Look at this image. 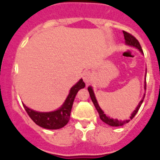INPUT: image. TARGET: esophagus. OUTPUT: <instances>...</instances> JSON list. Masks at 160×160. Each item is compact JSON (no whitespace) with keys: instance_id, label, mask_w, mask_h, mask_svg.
<instances>
[{"instance_id":"34e87169","label":"esophagus","mask_w":160,"mask_h":160,"mask_svg":"<svg viewBox=\"0 0 160 160\" xmlns=\"http://www.w3.org/2000/svg\"><path fill=\"white\" fill-rule=\"evenodd\" d=\"M82 78L86 83H89L92 81L93 74L90 71H85L82 74Z\"/></svg>"}]
</instances>
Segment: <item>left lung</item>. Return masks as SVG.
<instances>
[{"label": "left lung", "instance_id": "left-lung-1", "mask_svg": "<svg viewBox=\"0 0 160 160\" xmlns=\"http://www.w3.org/2000/svg\"><path fill=\"white\" fill-rule=\"evenodd\" d=\"M122 32H123V34H124V39H125L126 45L136 48V49H138V50L141 52V53H143L142 48H141L140 44H139V42H138V41L137 40L136 38H135L134 36H132L131 34H130L129 32H126V31H122ZM146 74H147V72H146ZM146 87H147L146 79H145V85H144V89H145V90H146ZM88 91H89V93H90V98H91V100H92V102H93V103H94V107H95L96 110H97L98 112V114H99V117H100V118H101V120L102 121V122H105V123L111 126V127H119V126H122V125H124V124L129 122L130 121H131V120L134 117H135V114H137V112H138V110H139V108H140L141 105H142V102H143L144 98H145V94H144L143 97H142V98L141 99V101L139 102L138 105L137 106V107L135 108V111H133V113L131 114V116H130V119L123 120V121H122V120L114 119V118H111L109 116H107V115L104 114V112L102 111V110L100 108L99 105H98V101H97V99H96L95 95H94V90H93V89H92V87H88Z\"/></svg>", "mask_w": 160, "mask_h": 160}]
</instances>
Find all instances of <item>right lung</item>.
<instances>
[{
  "instance_id": "right-lung-1",
  "label": "right lung",
  "mask_w": 160,
  "mask_h": 160,
  "mask_svg": "<svg viewBox=\"0 0 160 160\" xmlns=\"http://www.w3.org/2000/svg\"><path fill=\"white\" fill-rule=\"evenodd\" d=\"M85 83L80 79L73 87H71L70 93L66 98L62 106L58 110L51 112H38L31 110L25 104L23 107L31 119L41 128L49 130H57L63 128L70 121V112L76 94L79 90L84 88Z\"/></svg>"
}]
</instances>
